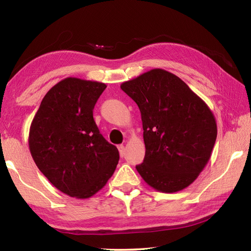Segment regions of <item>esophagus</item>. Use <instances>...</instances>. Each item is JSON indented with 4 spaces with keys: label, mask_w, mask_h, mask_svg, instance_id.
<instances>
[{
    "label": "esophagus",
    "mask_w": 251,
    "mask_h": 251,
    "mask_svg": "<svg viewBox=\"0 0 251 251\" xmlns=\"http://www.w3.org/2000/svg\"><path fill=\"white\" fill-rule=\"evenodd\" d=\"M118 151H120V155L121 157H124L125 156V146L124 145H118Z\"/></svg>",
    "instance_id": "esophagus-1"
}]
</instances>
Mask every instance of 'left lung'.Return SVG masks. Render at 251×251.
<instances>
[{
	"label": "left lung",
	"mask_w": 251,
	"mask_h": 251,
	"mask_svg": "<svg viewBox=\"0 0 251 251\" xmlns=\"http://www.w3.org/2000/svg\"><path fill=\"white\" fill-rule=\"evenodd\" d=\"M121 88L141 110L145 158L136 169L161 193L185 189L210 159L217 124L208 105L173 73L154 69Z\"/></svg>",
	"instance_id": "1"
}]
</instances>
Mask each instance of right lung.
<instances>
[{
    "label": "right lung",
    "instance_id": "add662e5",
    "mask_svg": "<svg viewBox=\"0 0 251 251\" xmlns=\"http://www.w3.org/2000/svg\"><path fill=\"white\" fill-rule=\"evenodd\" d=\"M106 84L67 77L46 93L34 116L28 147L36 166L62 193L85 199L103 188L120 160L100 133L93 109Z\"/></svg>",
    "mask_w": 251,
    "mask_h": 251
}]
</instances>
